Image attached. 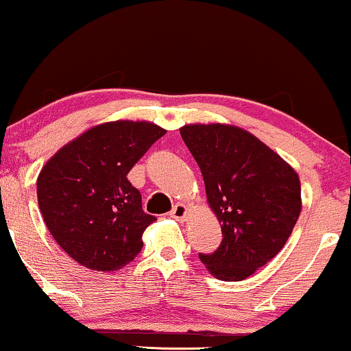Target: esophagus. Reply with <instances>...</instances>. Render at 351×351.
I'll return each mask as SVG.
<instances>
[{
	"instance_id": "1",
	"label": "esophagus",
	"mask_w": 351,
	"mask_h": 351,
	"mask_svg": "<svg viewBox=\"0 0 351 351\" xmlns=\"http://www.w3.org/2000/svg\"><path fill=\"white\" fill-rule=\"evenodd\" d=\"M186 216H188V206L181 204V202H178V204L173 206L171 213H170V217L176 219V221H186Z\"/></svg>"
}]
</instances>
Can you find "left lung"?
I'll use <instances>...</instances> for the list:
<instances>
[{"instance_id": "left-lung-1", "label": "left lung", "mask_w": 351, "mask_h": 351, "mask_svg": "<svg viewBox=\"0 0 351 351\" xmlns=\"http://www.w3.org/2000/svg\"><path fill=\"white\" fill-rule=\"evenodd\" d=\"M181 137L199 165L222 242L199 258L217 280L242 281L288 242L301 214L298 173L247 130L193 124Z\"/></svg>"}]
</instances>
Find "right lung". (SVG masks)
<instances>
[{"instance_id":"right-lung-1","label":"right lung","mask_w":351,"mask_h":351,"mask_svg":"<svg viewBox=\"0 0 351 351\" xmlns=\"http://www.w3.org/2000/svg\"><path fill=\"white\" fill-rule=\"evenodd\" d=\"M167 130L150 122L96 125L66 143L42 168L37 199L45 226L63 252L95 271L130 263L154 216L128 173Z\"/></svg>"}]
</instances>
